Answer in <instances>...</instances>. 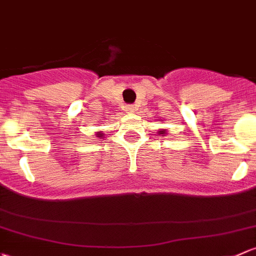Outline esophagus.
Instances as JSON below:
<instances>
[{
	"label": "esophagus",
	"mask_w": 256,
	"mask_h": 256,
	"mask_svg": "<svg viewBox=\"0 0 256 256\" xmlns=\"http://www.w3.org/2000/svg\"><path fill=\"white\" fill-rule=\"evenodd\" d=\"M137 110V106H128L126 108V112H135Z\"/></svg>",
	"instance_id": "esophagus-1"
}]
</instances>
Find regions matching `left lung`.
Returning <instances> with one entry per match:
<instances>
[{"label": "left lung", "instance_id": "left-lung-1", "mask_svg": "<svg viewBox=\"0 0 256 256\" xmlns=\"http://www.w3.org/2000/svg\"><path fill=\"white\" fill-rule=\"evenodd\" d=\"M158 120H160V119H158ZM166 134H168V130H166V128H160V130L158 131V135L164 136V135H166Z\"/></svg>", "mask_w": 256, "mask_h": 256}]
</instances>
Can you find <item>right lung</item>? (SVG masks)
I'll use <instances>...</instances> for the list:
<instances>
[{
  "label": "right lung",
  "mask_w": 256,
  "mask_h": 256,
  "mask_svg": "<svg viewBox=\"0 0 256 256\" xmlns=\"http://www.w3.org/2000/svg\"><path fill=\"white\" fill-rule=\"evenodd\" d=\"M104 134L103 131H96V137H103Z\"/></svg>",
  "instance_id": "right-lung-1"
}]
</instances>
